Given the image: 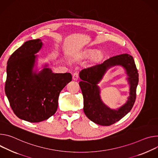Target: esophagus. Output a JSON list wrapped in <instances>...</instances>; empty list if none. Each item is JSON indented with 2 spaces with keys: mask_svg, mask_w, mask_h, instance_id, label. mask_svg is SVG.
Segmentation results:
<instances>
[{
  "mask_svg": "<svg viewBox=\"0 0 158 158\" xmlns=\"http://www.w3.org/2000/svg\"><path fill=\"white\" fill-rule=\"evenodd\" d=\"M72 78L73 80L77 81L78 79V73H73V76H72Z\"/></svg>",
  "mask_w": 158,
  "mask_h": 158,
  "instance_id": "34e87169",
  "label": "esophagus"
}]
</instances>
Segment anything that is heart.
Returning <instances> with one entry per match:
<instances>
[{"mask_svg": "<svg viewBox=\"0 0 158 158\" xmlns=\"http://www.w3.org/2000/svg\"><path fill=\"white\" fill-rule=\"evenodd\" d=\"M99 52L97 50H86L83 52H81V53H79L78 55H76L73 56V60H77L80 59H83V58H90L95 56ZM102 58V55L100 54H98L97 56V60H100Z\"/></svg>", "mask_w": 158, "mask_h": 158, "instance_id": "1", "label": "heart"}]
</instances>
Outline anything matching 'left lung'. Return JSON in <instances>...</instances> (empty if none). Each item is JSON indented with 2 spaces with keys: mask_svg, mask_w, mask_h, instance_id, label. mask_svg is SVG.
Wrapping results in <instances>:
<instances>
[{
  "mask_svg": "<svg viewBox=\"0 0 158 158\" xmlns=\"http://www.w3.org/2000/svg\"><path fill=\"white\" fill-rule=\"evenodd\" d=\"M120 65L126 69L130 84V95L127 103L117 110H111L101 101L99 88L97 85L106 70L110 67ZM79 85L83 97V110L86 116L95 124L110 126L120 120L132 109L136 98L139 74L133 57L122 54L110 58L102 63L82 69Z\"/></svg>",
  "mask_w": 158,
  "mask_h": 158,
  "instance_id": "1",
  "label": "left lung"
}]
</instances>
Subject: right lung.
I'll list each match as a JSON object with an SVG mask.
<instances>
[{
  "instance_id": "1",
  "label": "right lung",
  "mask_w": 158,
  "mask_h": 158,
  "mask_svg": "<svg viewBox=\"0 0 158 158\" xmlns=\"http://www.w3.org/2000/svg\"><path fill=\"white\" fill-rule=\"evenodd\" d=\"M43 43L40 39L25 42L7 61L5 92L15 115L29 122H40L54 115L60 92L72 81L69 73H53L46 68L32 73Z\"/></svg>"
}]
</instances>
